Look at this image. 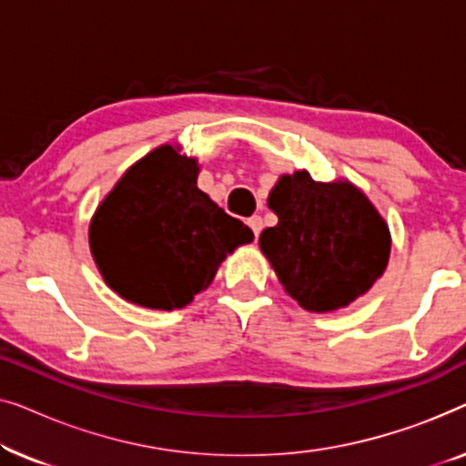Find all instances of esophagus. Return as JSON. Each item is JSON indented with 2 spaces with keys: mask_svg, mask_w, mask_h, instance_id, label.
Segmentation results:
<instances>
[{
  "mask_svg": "<svg viewBox=\"0 0 466 466\" xmlns=\"http://www.w3.org/2000/svg\"><path fill=\"white\" fill-rule=\"evenodd\" d=\"M248 227L252 228V233H254V238L258 239V235H260V231H263V218H260V216H252V218H248Z\"/></svg>",
  "mask_w": 466,
  "mask_h": 466,
  "instance_id": "obj_1",
  "label": "esophagus"
}]
</instances>
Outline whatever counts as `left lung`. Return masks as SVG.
Returning <instances> with one entry per match:
<instances>
[{
	"instance_id": "left-lung-1",
	"label": "left lung",
	"mask_w": 466,
	"mask_h": 466,
	"mask_svg": "<svg viewBox=\"0 0 466 466\" xmlns=\"http://www.w3.org/2000/svg\"><path fill=\"white\" fill-rule=\"evenodd\" d=\"M278 225L258 246L284 290L314 314L369 292L390 258V228L350 180L316 182L308 169L279 176L267 197Z\"/></svg>"
}]
</instances>
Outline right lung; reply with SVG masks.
<instances>
[{
	"label": "right lung",
	"mask_w": 466,
	"mask_h": 466,
	"mask_svg": "<svg viewBox=\"0 0 466 466\" xmlns=\"http://www.w3.org/2000/svg\"><path fill=\"white\" fill-rule=\"evenodd\" d=\"M199 163L163 144L133 163L95 209L88 246L125 301L180 309L206 290L227 254L254 235L197 187Z\"/></svg>",
	"instance_id": "1"
}]
</instances>
